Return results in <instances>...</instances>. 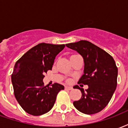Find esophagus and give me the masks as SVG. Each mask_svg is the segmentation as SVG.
Returning <instances> with one entry per match:
<instances>
[{"mask_svg":"<svg viewBox=\"0 0 128 128\" xmlns=\"http://www.w3.org/2000/svg\"><path fill=\"white\" fill-rule=\"evenodd\" d=\"M65 89H66V90H72V87H68V86H65Z\"/></svg>","mask_w":128,"mask_h":128,"instance_id":"1","label":"esophagus"}]
</instances>
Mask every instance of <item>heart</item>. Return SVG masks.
Masks as SVG:
<instances>
[{
    "mask_svg": "<svg viewBox=\"0 0 128 128\" xmlns=\"http://www.w3.org/2000/svg\"><path fill=\"white\" fill-rule=\"evenodd\" d=\"M75 56H71L70 57V58H72V57H75Z\"/></svg>",
    "mask_w": 128,
    "mask_h": 128,
    "instance_id": "b5f03b06",
    "label": "heart"
}]
</instances>
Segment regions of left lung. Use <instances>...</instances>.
Returning a JSON list of instances; mask_svg holds the SVG:
<instances>
[{"instance_id": "1", "label": "left lung", "mask_w": 128, "mask_h": 128, "mask_svg": "<svg viewBox=\"0 0 128 128\" xmlns=\"http://www.w3.org/2000/svg\"><path fill=\"white\" fill-rule=\"evenodd\" d=\"M82 56L84 62V75L78 84L88 85L84 91L80 89L82 97L73 105L80 112L92 114L102 111L110 101L117 85L118 68L112 56L107 52L86 40L66 44Z\"/></svg>"}]
</instances>
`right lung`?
I'll list each match as a JSON object with an SVG mask.
<instances>
[{
    "label": "right lung",
    "instance_id": "obj_1",
    "mask_svg": "<svg viewBox=\"0 0 128 128\" xmlns=\"http://www.w3.org/2000/svg\"><path fill=\"white\" fill-rule=\"evenodd\" d=\"M64 44L40 43L29 49L16 62L12 75L14 95L26 112L42 115L53 107L56 96L64 87L55 83L44 86L45 72L52 69L56 56Z\"/></svg>",
    "mask_w": 128,
    "mask_h": 128
}]
</instances>
